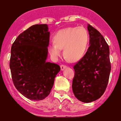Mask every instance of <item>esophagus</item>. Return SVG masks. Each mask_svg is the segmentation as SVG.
<instances>
[{
  "instance_id": "esophagus-1",
  "label": "esophagus",
  "mask_w": 121,
  "mask_h": 121,
  "mask_svg": "<svg viewBox=\"0 0 121 121\" xmlns=\"http://www.w3.org/2000/svg\"><path fill=\"white\" fill-rule=\"evenodd\" d=\"M66 68H67L66 65H60V69H61L62 70H64V69H66Z\"/></svg>"
}]
</instances>
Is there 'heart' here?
I'll use <instances>...</instances> for the list:
<instances>
[{"instance_id": "heart-1", "label": "heart", "mask_w": 121, "mask_h": 121, "mask_svg": "<svg viewBox=\"0 0 121 121\" xmlns=\"http://www.w3.org/2000/svg\"><path fill=\"white\" fill-rule=\"evenodd\" d=\"M54 42L48 47L53 57H59L63 49L64 57L70 61L76 62L81 59L86 52L89 43V34L82 27L65 28L56 32Z\"/></svg>"}]
</instances>
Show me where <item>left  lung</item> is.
Returning <instances> with one entry per match:
<instances>
[{
	"instance_id": "obj_1",
	"label": "left lung",
	"mask_w": 121,
	"mask_h": 121,
	"mask_svg": "<svg viewBox=\"0 0 121 121\" xmlns=\"http://www.w3.org/2000/svg\"><path fill=\"white\" fill-rule=\"evenodd\" d=\"M89 47L84 56L74 65L72 91L78 100L91 102L104 93L109 79L111 66L109 47L104 37L88 24Z\"/></svg>"
}]
</instances>
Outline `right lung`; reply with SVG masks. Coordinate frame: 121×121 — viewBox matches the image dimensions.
<instances>
[{"mask_svg":"<svg viewBox=\"0 0 121 121\" xmlns=\"http://www.w3.org/2000/svg\"><path fill=\"white\" fill-rule=\"evenodd\" d=\"M49 35L47 24H35L19 35L11 47L10 69L13 84L30 100L47 97L60 70L58 64L46 62Z\"/></svg>","mask_w":121,"mask_h":121,"instance_id":"right-lung-1","label":"right lung"}]
</instances>
